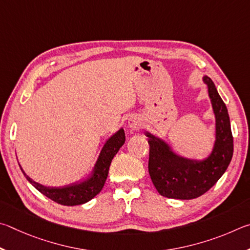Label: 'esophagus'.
I'll use <instances>...</instances> for the list:
<instances>
[{
    "mask_svg": "<svg viewBox=\"0 0 250 250\" xmlns=\"http://www.w3.org/2000/svg\"><path fill=\"white\" fill-rule=\"evenodd\" d=\"M128 128L133 130H138L142 126V120L138 116H130L127 122Z\"/></svg>",
    "mask_w": 250,
    "mask_h": 250,
    "instance_id": "obj_1",
    "label": "esophagus"
}]
</instances>
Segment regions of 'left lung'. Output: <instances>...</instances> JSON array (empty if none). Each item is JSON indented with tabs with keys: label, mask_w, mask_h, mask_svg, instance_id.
Masks as SVG:
<instances>
[{
	"label": "left lung",
	"mask_w": 250,
	"mask_h": 250,
	"mask_svg": "<svg viewBox=\"0 0 250 250\" xmlns=\"http://www.w3.org/2000/svg\"><path fill=\"white\" fill-rule=\"evenodd\" d=\"M203 80L215 115V143L208 157L198 160L179 156L164 139L145 133L149 144L148 170L151 181L159 194L166 198H199L224 174L233 157V135L227 107L211 79L205 76Z\"/></svg>",
	"instance_id": "obj_1"
}]
</instances>
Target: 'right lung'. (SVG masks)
I'll return each instance as SVG.
<instances>
[{
  "instance_id": "right-lung-1",
  "label": "right lung",
  "mask_w": 250,
  "mask_h": 250,
  "mask_svg": "<svg viewBox=\"0 0 250 250\" xmlns=\"http://www.w3.org/2000/svg\"><path fill=\"white\" fill-rule=\"evenodd\" d=\"M125 143V133L124 129L120 130L109 137L106 143L101 150L99 158L96 160L94 168L92 172L85 180L81 182L72 183V185L61 187V188H50L41 185V183L35 182L33 179H30L27 174L24 172L23 168L21 170L23 171L24 176L27 179L28 182L33 187L46 195L47 198L55 201L56 203L61 205H67V207H73V205H80L83 203L89 202L90 200L94 198L96 194H99L101 190L103 189L104 183L106 181L108 169L111 166L112 159L117 154L120 148Z\"/></svg>"
}]
</instances>
